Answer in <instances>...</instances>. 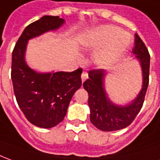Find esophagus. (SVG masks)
<instances>
[{
    "mask_svg": "<svg viewBox=\"0 0 160 160\" xmlns=\"http://www.w3.org/2000/svg\"><path fill=\"white\" fill-rule=\"evenodd\" d=\"M81 78H82V82H84L87 78H88V73H87L86 71H83V72H82V75H81Z\"/></svg>",
    "mask_w": 160,
    "mask_h": 160,
    "instance_id": "1",
    "label": "esophagus"
}]
</instances>
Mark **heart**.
Segmentation results:
<instances>
[{
	"label": "heart",
	"mask_w": 160,
	"mask_h": 160,
	"mask_svg": "<svg viewBox=\"0 0 160 160\" xmlns=\"http://www.w3.org/2000/svg\"><path fill=\"white\" fill-rule=\"evenodd\" d=\"M130 36L119 28L106 25L96 28L82 38V43L91 50H97L95 62L107 65L119 57L130 44Z\"/></svg>",
	"instance_id": "b5f03b06"
}]
</instances>
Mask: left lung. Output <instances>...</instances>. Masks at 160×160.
Instances as JSON below:
<instances>
[{
  "mask_svg": "<svg viewBox=\"0 0 160 160\" xmlns=\"http://www.w3.org/2000/svg\"><path fill=\"white\" fill-rule=\"evenodd\" d=\"M132 52L140 61L143 70V88L137 98L129 105L125 107L116 106L107 98L103 90V79L105 75L103 69H91L89 78L82 84L89 94L88 103L91 109V122L101 131L113 132L127 127L132 123L143 106L149 84L150 54L138 34H135V46Z\"/></svg>",
  "mask_w": 160,
  "mask_h": 160,
  "instance_id": "8db88e82",
  "label": "left lung"
}]
</instances>
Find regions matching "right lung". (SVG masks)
Masks as SVG:
<instances>
[{
  "mask_svg": "<svg viewBox=\"0 0 160 160\" xmlns=\"http://www.w3.org/2000/svg\"><path fill=\"white\" fill-rule=\"evenodd\" d=\"M64 22L59 16L45 15L30 23L21 35L12 53L11 78L15 98L24 116L32 124L51 128L61 123L69 102L82 85L79 68L73 72L39 74L29 69L24 61L28 40Z\"/></svg>",
  "mask_w": 160,
  "mask_h": 160,
  "instance_id": "right-lung-1",
  "label": "right lung"
}]
</instances>
